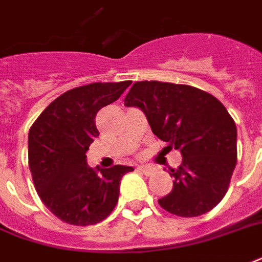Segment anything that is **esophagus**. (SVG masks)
Segmentation results:
<instances>
[{"instance_id": "esophagus-1", "label": "esophagus", "mask_w": 262, "mask_h": 262, "mask_svg": "<svg viewBox=\"0 0 262 262\" xmlns=\"http://www.w3.org/2000/svg\"><path fill=\"white\" fill-rule=\"evenodd\" d=\"M137 170L141 172V174H145V176H152L155 172V168L152 166H139Z\"/></svg>"}]
</instances>
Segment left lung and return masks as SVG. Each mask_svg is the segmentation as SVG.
<instances>
[{
    "mask_svg": "<svg viewBox=\"0 0 262 262\" xmlns=\"http://www.w3.org/2000/svg\"><path fill=\"white\" fill-rule=\"evenodd\" d=\"M146 116L157 138L180 149L171 168L172 190L159 204L178 217H198L225 196L237 159L236 124L215 96L196 86L161 81L134 82L124 98Z\"/></svg>",
    "mask_w": 262,
    "mask_h": 262,
    "instance_id": "left-lung-1",
    "label": "left lung"
}]
</instances>
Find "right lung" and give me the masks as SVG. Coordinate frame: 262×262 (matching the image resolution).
<instances>
[{
	"mask_svg": "<svg viewBox=\"0 0 262 262\" xmlns=\"http://www.w3.org/2000/svg\"><path fill=\"white\" fill-rule=\"evenodd\" d=\"M131 81L91 82L69 90L29 131V167L35 190L51 213L70 225L103 221L117 204L120 181L133 167L91 168L85 152L99 137L96 113L120 98Z\"/></svg>",
	"mask_w": 262,
	"mask_h": 262,
	"instance_id": "obj_1",
	"label": "right lung"
}]
</instances>
